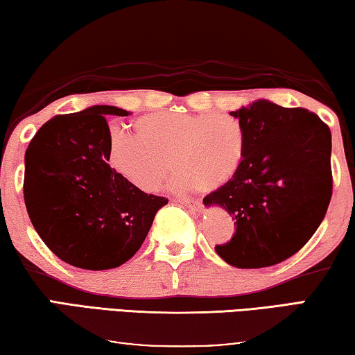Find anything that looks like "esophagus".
Segmentation results:
<instances>
[{"mask_svg": "<svg viewBox=\"0 0 355 355\" xmlns=\"http://www.w3.org/2000/svg\"><path fill=\"white\" fill-rule=\"evenodd\" d=\"M176 201H179V203H182L187 206V208H190L195 212H200L201 209H203V203L201 201H195V200H187V198H178Z\"/></svg>", "mask_w": 355, "mask_h": 355, "instance_id": "obj_1", "label": "esophagus"}]
</instances>
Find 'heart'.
I'll return each instance as SVG.
<instances>
[{
	"mask_svg": "<svg viewBox=\"0 0 355 355\" xmlns=\"http://www.w3.org/2000/svg\"><path fill=\"white\" fill-rule=\"evenodd\" d=\"M132 135H109L106 162L114 174L143 192H155L174 171L171 187L211 192L241 166L246 138L236 119L227 114L154 112L135 122Z\"/></svg>",
	"mask_w": 355,
	"mask_h": 355,
	"instance_id": "1",
	"label": "heart"
}]
</instances>
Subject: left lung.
Returning a JSON list of instances; mask_svg holds the SVG:
<instances>
[{
  "instance_id": "1",
  "label": "left lung",
  "mask_w": 355,
  "mask_h": 355,
  "mask_svg": "<svg viewBox=\"0 0 355 355\" xmlns=\"http://www.w3.org/2000/svg\"><path fill=\"white\" fill-rule=\"evenodd\" d=\"M244 130L236 174L203 203L219 205L236 232L216 252L236 268L281 263L309 241L331 198V133L304 107L257 100L230 112Z\"/></svg>"
}]
</instances>
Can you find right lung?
<instances>
[{"label": "right lung", "mask_w": 355, "mask_h": 355, "mask_svg": "<svg viewBox=\"0 0 355 355\" xmlns=\"http://www.w3.org/2000/svg\"><path fill=\"white\" fill-rule=\"evenodd\" d=\"M128 114L103 105L55 116L25 152L24 198L33 227L58 259L78 268L111 270L132 259L168 203L107 166L106 117Z\"/></svg>", "instance_id": "right-lung-1"}]
</instances>
